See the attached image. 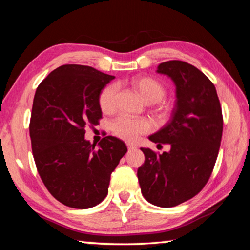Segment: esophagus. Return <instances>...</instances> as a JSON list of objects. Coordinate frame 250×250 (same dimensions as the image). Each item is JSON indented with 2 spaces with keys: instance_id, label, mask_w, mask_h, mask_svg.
Listing matches in <instances>:
<instances>
[{
  "instance_id": "34e87169",
  "label": "esophagus",
  "mask_w": 250,
  "mask_h": 250,
  "mask_svg": "<svg viewBox=\"0 0 250 250\" xmlns=\"http://www.w3.org/2000/svg\"><path fill=\"white\" fill-rule=\"evenodd\" d=\"M126 146H128V149H129V150H133V149H137V146H135L134 145H131V143H128V145H126Z\"/></svg>"
}]
</instances>
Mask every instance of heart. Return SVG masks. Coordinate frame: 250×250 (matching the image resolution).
<instances>
[{
    "mask_svg": "<svg viewBox=\"0 0 250 250\" xmlns=\"http://www.w3.org/2000/svg\"><path fill=\"white\" fill-rule=\"evenodd\" d=\"M133 87L139 92L141 98L146 104L158 103L166 95V87L159 80L151 77H140L133 80ZM117 84H108L101 90L98 103L101 111L110 113L116 109L117 104ZM111 129L117 137L125 141H135L141 134L151 130V124L146 119L120 117L112 122Z\"/></svg>",
    "mask_w": 250,
    "mask_h": 250,
    "instance_id": "heart-1",
    "label": "heart"
}]
</instances>
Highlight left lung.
I'll list each match as a JSON object with an SVG mask.
<instances>
[{"label":"left lung","instance_id":"obj_1","mask_svg":"<svg viewBox=\"0 0 250 250\" xmlns=\"http://www.w3.org/2000/svg\"><path fill=\"white\" fill-rule=\"evenodd\" d=\"M156 73L175 84V105L171 119L155 133L152 142L170 145L156 154L141 147L145 163L138 180L146 200L159 207H173L202 191L216 162L223 134V116L216 88L196 67L170 61Z\"/></svg>","mask_w":250,"mask_h":250}]
</instances>
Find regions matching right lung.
Returning a JSON list of instances; mask_svg holds the SVG:
<instances>
[{
	"label": "right lung",
	"instance_id": "obj_1",
	"mask_svg": "<svg viewBox=\"0 0 250 250\" xmlns=\"http://www.w3.org/2000/svg\"><path fill=\"white\" fill-rule=\"evenodd\" d=\"M113 76L89 66L62 65L37 87L29 135L37 171L62 204L86 209L104 200L110 176L128 149L112 135L98 146L84 128L101 118L98 98Z\"/></svg>",
	"mask_w": 250,
	"mask_h": 250
}]
</instances>
